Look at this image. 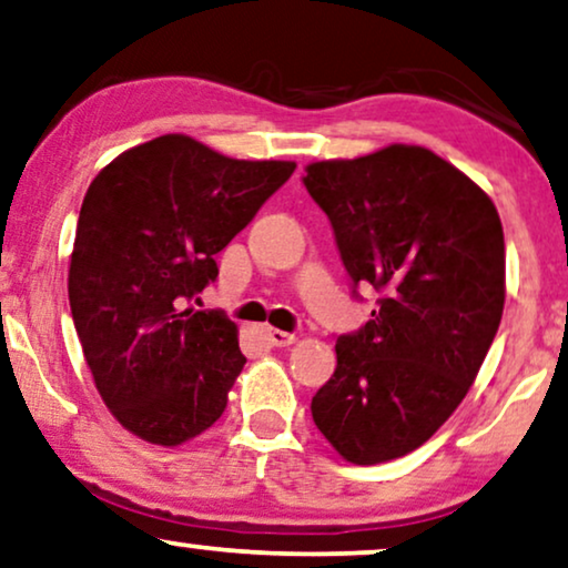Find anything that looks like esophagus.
I'll return each mask as SVG.
<instances>
[{"label": "esophagus", "instance_id": "obj_1", "mask_svg": "<svg viewBox=\"0 0 568 568\" xmlns=\"http://www.w3.org/2000/svg\"><path fill=\"white\" fill-rule=\"evenodd\" d=\"M267 339H270V345H275V347H285V345H293V343H296V335H291V332H283V329L270 327V329H267Z\"/></svg>", "mask_w": 568, "mask_h": 568}]
</instances>
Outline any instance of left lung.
Wrapping results in <instances>:
<instances>
[{
    "label": "left lung",
    "instance_id": "8db88e82",
    "mask_svg": "<svg viewBox=\"0 0 568 568\" xmlns=\"http://www.w3.org/2000/svg\"><path fill=\"white\" fill-rule=\"evenodd\" d=\"M304 184L353 288L382 293L372 320L337 337L314 423L353 465L405 457L457 410L501 324V217L473 179L418 145L312 163Z\"/></svg>",
    "mask_w": 568,
    "mask_h": 568
}]
</instances>
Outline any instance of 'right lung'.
Instances as JSON below:
<instances>
[{
    "mask_svg": "<svg viewBox=\"0 0 568 568\" xmlns=\"http://www.w3.org/2000/svg\"><path fill=\"white\" fill-rule=\"evenodd\" d=\"M296 163L236 161L163 134L105 165L82 200L70 306L105 407L126 430L179 447L221 418L244 368L221 312L179 308L217 277L215 254L244 231Z\"/></svg>",
    "mask_w": 568,
    "mask_h": 568,
    "instance_id": "add662e5",
    "label": "right lung"
}]
</instances>
